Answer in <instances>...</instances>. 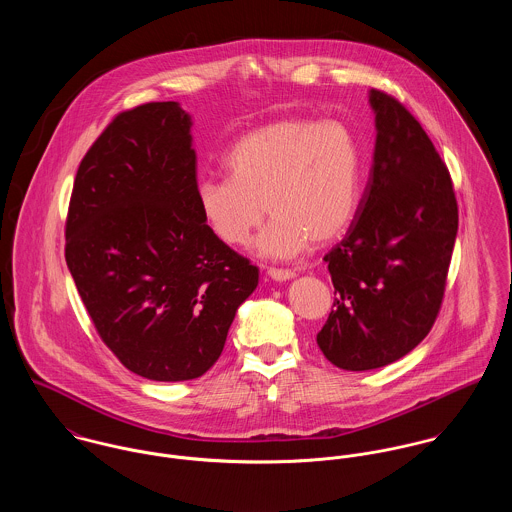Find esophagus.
I'll return each instance as SVG.
<instances>
[{
    "label": "esophagus",
    "instance_id": "34e87169",
    "mask_svg": "<svg viewBox=\"0 0 512 512\" xmlns=\"http://www.w3.org/2000/svg\"><path fill=\"white\" fill-rule=\"evenodd\" d=\"M267 273H269V277H271L273 281H288V279H294V271H290V269L271 267V269H267Z\"/></svg>",
    "mask_w": 512,
    "mask_h": 512
}]
</instances>
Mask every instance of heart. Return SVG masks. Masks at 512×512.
I'll return each instance as SVG.
<instances>
[{
	"mask_svg": "<svg viewBox=\"0 0 512 512\" xmlns=\"http://www.w3.org/2000/svg\"><path fill=\"white\" fill-rule=\"evenodd\" d=\"M228 178H202L196 206L210 233L245 245L273 214L257 241L269 257H292L310 241L336 239L355 216L361 184L357 137L340 119H279L239 137L224 159Z\"/></svg>",
	"mask_w": 512,
	"mask_h": 512,
	"instance_id": "heart-1",
	"label": "heart"
}]
</instances>
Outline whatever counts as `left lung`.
Instances as JSON below:
<instances>
[{"label":"left lung","instance_id":"left-lung-1","mask_svg":"<svg viewBox=\"0 0 512 512\" xmlns=\"http://www.w3.org/2000/svg\"><path fill=\"white\" fill-rule=\"evenodd\" d=\"M377 141L347 235L324 257L334 308L316 341L345 371L385 367L432 330L457 235V200L434 143L397 98L371 90Z\"/></svg>","mask_w":512,"mask_h":512}]
</instances>
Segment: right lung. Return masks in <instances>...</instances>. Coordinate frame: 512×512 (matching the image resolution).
<instances>
[{
    "label": "right lung",
    "mask_w": 512,
    "mask_h": 512,
    "mask_svg": "<svg viewBox=\"0 0 512 512\" xmlns=\"http://www.w3.org/2000/svg\"><path fill=\"white\" fill-rule=\"evenodd\" d=\"M190 125L176 102L115 115L78 167L66 216V265L98 336L151 381L202 377L259 283L200 218Z\"/></svg>",
    "instance_id": "right-lung-1"
}]
</instances>
